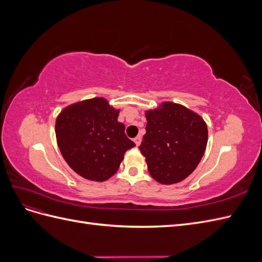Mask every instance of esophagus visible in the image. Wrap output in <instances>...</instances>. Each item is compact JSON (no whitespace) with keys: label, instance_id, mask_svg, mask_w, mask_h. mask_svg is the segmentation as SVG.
<instances>
[{"label":"esophagus","instance_id":"1","mask_svg":"<svg viewBox=\"0 0 262 262\" xmlns=\"http://www.w3.org/2000/svg\"><path fill=\"white\" fill-rule=\"evenodd\" d=\"M134 143H136L137 144V146H139L140 144H141V141H142V137L141 136H138L137 138H134Z\"/></svg>","mask_w":262,"mask_h":262}]
</instances>
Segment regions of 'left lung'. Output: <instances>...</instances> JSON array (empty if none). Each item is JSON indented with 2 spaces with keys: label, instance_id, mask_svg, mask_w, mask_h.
<instances>
[{
  "label": "left lung",
  "instance_id": "8db88e82",
  "mask_svg": "<svg viewBox=\"0 0 262 262\" xmlns=\"http://www.w3.org/2000/svg\"><path fill=\"white\" fill-rule=\"evenodd\" d=\"M146 133L139 146L148 171L164 185L177 184L200 163L208 143L203 119L186 107L164 102L146 112Z\"/></svg>",
  "mask_w": 262,
  "mask_h": 262
}]
</instances>
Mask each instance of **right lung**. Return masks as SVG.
I'll use <instances>...</instances> for the list:
<instances>
[{"label": "right lung", "instance_id": "right-lung-1", "mask_svg": "<svg viewBox=\"0 0 262 262\" xmlns=\"http://www.w3.org/2000/svg\"><path fill=\"white\" fill-rule=\"evenodd\" d=\"M119 112L104 98L84 100L57 118L55 136L62 156L78 175L104 181L115 175L126 150L136 146L126 138Z\"/></svg>", "mask_w": 262, "mask_h": 262}]
</instances>
